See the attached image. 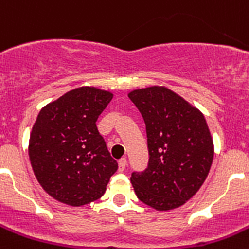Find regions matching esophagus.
<instances>
[{
  "label": "esophagus",
  "instance_id": "1",
  "mask_svg": "<svg viewBox=\"0 0 249 249\" xmlns=\"http://www.w3.org/2000/svg\"><path fill=\"white\" fill-rule=\"evenodd\" d=\"M126 166H127V158L122 157L120 160H118V171H120V172H123L124 168H126Z\"/></svg>",
  "mask_w": 249,
  "mask_h": 249
}]
</instances>
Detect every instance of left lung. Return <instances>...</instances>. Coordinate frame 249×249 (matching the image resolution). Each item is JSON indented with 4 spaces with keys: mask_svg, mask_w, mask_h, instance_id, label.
Segmentation results:
<instances>
[{
    "mask_svg": "<svg viewBox=\"0 0 249 249\" xmlns=\"http://www.w3.org/2000/svg\"><path fill=\"white\" fill-rule=\"evenodd\" d=\"M128 97L146 123L149 153L146 171L132 173L136 196L157 211L183 206L204 183L214 156L203 113L164 86L133 89Z\"/></svg>",
    "mask_w": 249,
    "mask_h": 249,
    "instance_id": "8db88e82",
    "label": "left lung"
}]
</instances>
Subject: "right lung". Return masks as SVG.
<instances>
[{"instance_id":"1","label":"right lung","mask_w":249,"mask_h":249,"mask_svg":"<svg viewBox=\"0 0 249 249\" xmlns=\"http://www.w3.org/2000/svg\"><path fill=\"white\" fill-rule=\"evenodd\" d=\"M113 93L93 86L71 89L39 111L28 156L37 181L61 203L85 206L101 198L117 171L96 121Z\"/></svg>"}]
</instances>
